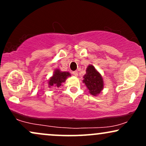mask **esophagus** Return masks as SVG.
I'll list each match as a JSON object with an SVG mask.
<instances>
[{
	"instance_id": "esophagus-1",
	"label": "esophagus",
	"mask_w": 146,
	"mask_h": 146,
	"mask_svg": "<svg viewBox=\"0 0 146 146\" xmlns=\"http://www.w3.org/2000/svg\"><path fill=\"white\" fill-rule=\"evenodd\" d=\"M72 74H73V75H74V76H78V71H73V72H72Z\"/></svg>"
}]
</instances>
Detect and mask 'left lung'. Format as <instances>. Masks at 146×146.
I'll use <instances>...</instances> for the list:
<instances>
[{
    "label": "left lung",
    "instance_id": "1",
    "mask_svg": "<svg viewBox=\"0 0 146 146\" xmlns=\"http://www.w3.org/2000/svg\"><path fill=\"white\" fill-rule=\"evenodd\" d=\"M86 72V73L84 76L83 82L86 84L90 94L96 96L101 93L104 88V81L102 75L93 65H89Z\"/></svg>",
    "mask_w": 146,
    "mask_h": 146
}]
</instances>
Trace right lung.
Here are the masks:
<instances>
[{
    "label": "right lung",
    "instance_id": "1",
    "mask_svg": "<svg viewBox=\"0 0 146 146\" xmlns=\"http://www.w3.org/2000/svg\"><path fill=\"white\" fill-rule=\"evenodd\" d=\"M68 76H71V74L68 72L60 71L59 69L55 70L53 76L48 81V87L50 88L53 86L55 88H59L62 83L64 82Z\"/></svg>",
    "mask_w": 146,
    "mask_h": 146
}]
</instances>
